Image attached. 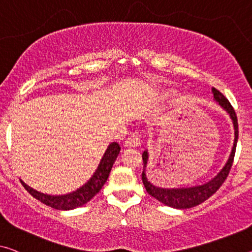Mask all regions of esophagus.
Listing matches in <instances>:
<instances>
[{
    "label": "esophagus",
    "instance_id": "34e87169",
    "mask_svg": "<svg viewBox=\"0 0 252 252\" xmlns=\"http://www.w3.org/2000/svg\"><path fill=\"white\" fill-rule=\"evenodd\" d=\"M141 145L140 139H139L138 134H131V136L127 137L126 140L125 141V146L126 147H132V148H137Z\"/></svg>",
    "mask_w": 252,
    "mask_h": 252
}]
</instances>
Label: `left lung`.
Returning <instances> with one entry per match:
<instances>
[{"mask_svg":"<svg viewBox=\"0 0 252 252\" xmlns=\"http://www.w3.org/2000/svg\"><path fill=\"white\" fill-rule=\"evenodd\" d=\"M214 99L222 106L223 110L227 112L230 118L233 122L234 126V142L233 147H232V152L228 156V159L224 167L220 170L216 176L210 180V181L204 183L201 186H194L190 188H172V189H166V188L157 187L152 180H150L146 171H147V162H148V152L145 150L142 153V162H144V171H142L141 179L144 182V186L147 190V192L150 196L154 197L157 200L162 202V204L170 206L172 208L176 209H187L194 207L205 200H207L209 197H212L220 187L223 185L225 179L227 178L230 170L232 167V163H233L236 144H238V137H239V130H238V119H236V114L234 108L232 107L230 102L226 99L222 93L219 92L216 88H212Z\"/></svg>","mask_w":252,"mask_h":252,"instance_id":"1","label":"left lung"}]
</instances>
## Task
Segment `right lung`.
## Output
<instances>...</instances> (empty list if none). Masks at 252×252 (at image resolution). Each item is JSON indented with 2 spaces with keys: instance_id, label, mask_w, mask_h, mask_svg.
<instances>
[{
  "instance_id": "1",
  "label": "right lung",
  "mask_w": 252,
  "mask_h": 252,
  "mask_svg": "<svg viewBox=\"0 0 252 252\" xmlns=\"http://www.w3.org/2000/svg\"><path fill=\"white\" fill-rule=\"evenodd\" d=\"M120 150H121V147H120L118 142H112V144L108 145L95 173L84 186L73 191V192L62 194V196H51V194H45L32 189V188L26 185L24 181H21V183L33 198H36L37 200L43 202L46 206H50L52 208L59 210H70L80 207V206L87 204L90 199L95 197L102 189L105 182L107 181L112 166H113Z\"/></svg>"
}]
</instances>
